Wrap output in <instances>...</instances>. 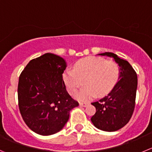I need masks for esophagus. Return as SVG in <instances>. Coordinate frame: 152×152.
<instances>
[{
	"label": "esophagus",
	"instance_id": "obj_1",
	"mask_svg": "<svg viewBox=\"0 0 152 152\" xmlns=\"http://www.w3.org/2000/svg\"><path fill=\"white\" fill-rule=\"evenodd\" d=\"M79 104H80V106H81V107H86L87 106L88 104H89V103H86V102H80V103H79Z\"/></svg>",
	"mask_w": 152,
	"mask_h": 152
}]
</instances>
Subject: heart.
Returning <instances> with one entry per match:
<instances>
[{"instance_id": "obj_1", "label": "heart", "mask_w": 152, "mask_h": 152, "mask_svg": "<svg viewBox=\"0 0 152 152\" xmlns=\"http://www.w3.org/2000/svg\"><path fill=\"white\" fill-rule=\"evenodd\" d=\"M120 73V68L115 62L87 57L75 63L74 70H66L63 80L71 94L75 93L83 81L85 86L75 97L79 100L87 101L109 93L118 83Z\"/></svg>"}]
</instances>
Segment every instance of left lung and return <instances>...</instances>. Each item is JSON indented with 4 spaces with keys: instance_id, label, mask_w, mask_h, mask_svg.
<instances>
[{
    "instance_id": "obj_1",
    "label": "left lung",
    "mask_w": 152,
    "mask_h": 152,
    "mask_svg": "<svg viewBox=\"0 0 152 152\" xmlns=\"http://www.w3.org/2000/svg\"><path fill=\"white\" fill-rule=\"evenodd\" d=\"M113 58L120 68V77L111 92L99 102L92 103L96 109L91 118L92 124L104 131H118L131 119L135 107L137 89V76L127 60L121 59L111 52L99 53Z\"/></svg>"
}]
</instances>
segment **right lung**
Listing matches in <instances>:
<instances>
[{
    "instance_id": "right-lung-1",
    "label": "right lung",
    "mask_w": 152,
    "mask_h": 152,
    "mask_svg": "<svg viewBox=\"0 0 152 152\" xmlns=\"http://www.w3.org/2000/svg\"><path fill=\"white\" fill-rule=\"evenodd\" d=\"M66 62L50 53L30 60L19 77L18 107L26 125L42 136L61 131L69 112L79 105L66 91L63 79Z\"/></svg>"
}]
</instances>
